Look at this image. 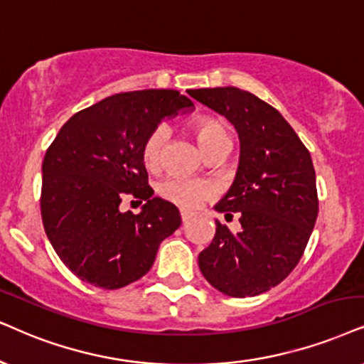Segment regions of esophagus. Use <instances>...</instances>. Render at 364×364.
I'll return each instance as SVG.
<instances>
[{
    "label": "esophagus",
    "mask_w": 364,
    "mask_h": 364,
    "mask_svg": "<svg viewBox=\"0 0 364 364\" xmlns=\"http://www.w3.org/2000/svg\"><path fill=\"white\" fill-rule=\"evenodd\" d=\"M190 218H191V215L188 213V211H181V220H183V223H186Z\"/></svg>",
    "instance_id": "obj_1"
}]
</instances>
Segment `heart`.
<instances>
[{"label":"heart","instance_id":"heart-1","mask_svg":"<svg viewBox=\"0 0 364 364\" xmlns=\"http://www.w3.org/2000/svg\"><path fill=\"white\" fill-rule=\"evenodd\" d=\"M193 132L200 144L201 151L210 148L220 137L227 136L222 124L216 119L200 117L193 122ZM164 139H166V127H156L151 134L146 137L142 144V161L146 168H158L161 159V149H163ZM159 195L168 200L169 203L179 206L183 210H195L211 195V186L205 181H191V179H168L159 185Z\"/></svg>","mask_w":364,"mask_h":364}]
</instances>
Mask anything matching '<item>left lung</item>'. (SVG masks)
<instances>
[{"mask_svg":"<svg viewBox=\"0 0 364 364\" xmlns=\"http://www.w3.org/2000/svg\"><path fill=\"white\" fill-rule=\"evenodd\" d=\"M233 124L240 161L215 210L240 213V232L216 220V233L198 255L201 274L230 297L259 296L282 282L301 260L314 230L316 171L309 151L282 114L237 87L188 90Z\"/></svg>","mask_w":364,"mask_h":364,"instance_id":"1","label":"left lung"}]
</instances>
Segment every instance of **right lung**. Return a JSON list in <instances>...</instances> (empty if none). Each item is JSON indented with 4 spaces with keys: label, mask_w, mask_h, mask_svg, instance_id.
Instances as JSON below:
<instances>
[{
    "label": "right lung",
    "mask_w": 364,
    "mask_h": 364,
    "mask_svg": "<svg viewBox=\"0 0 364 364\" xmlns=\"http://www.w3.org/2000/svg\"><path fill=\"white\" fill-rule=\"evenodd\" d=\"M193 109L178 90L124 92L73 114L60 129L41 164V220L77 277L121 289L149 272L181 215L148 185L142 144L164 117ZM127 194L146 201L137 215L120 211Z\"/></svg>",
    "instance_id": "obj_1"
}]
</instances>
